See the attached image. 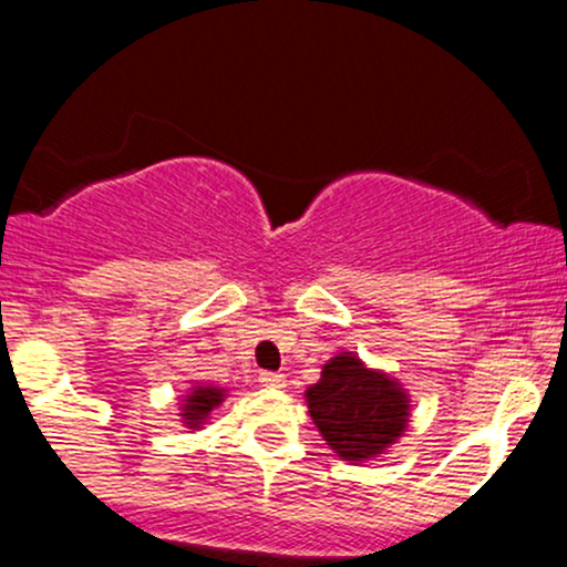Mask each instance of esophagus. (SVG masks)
I'll use <instances>...</instances> for the list:
<instances>
[{"label":"esophagus","instance_id":"esophagus-1","mask_svg":"<svg viewBox=\"0 0 567 567\" xmlns=\"http://www.w3.org/2000/svg\"><path fill=\"white\" fill-rule=\"evenodd\" d=\"M258 383L266 389H285V375L282 373H271V370H264L261 375H258Z\"/></svg>","mask_w":567,"mask_h":567}]
</instances>
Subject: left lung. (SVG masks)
Segmentation results:
<instances>
[{"instance_id":"1","label":"left lung","mask_w":567,"mask_h":567,"mask_svg":"<svg viewBox=\"0 0 567 567\" xmlns=\"http://www.w3.org/2000/svg\"><path fill=\"white\" fill-rule=\"evenodd\" d=\"M306 402L322 437L347 461L373 458L405 432V392L351 354H338L322 368Z\"/></svg>"}]
</instances>
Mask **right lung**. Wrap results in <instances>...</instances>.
<instances>
[{
  "label": "right lung",
  "instance_id": "1",
  "mask_svg": "<svg viewBox=\"0 0 567 567\" xmlns=\"http://www.w3.org/2000/svg\"><path fill=\"white\" fill-rule=\"evenodd\" d=\"M224 400V392L216 386H205V389H194V394H188L186 400V408H184V419L188 421V426H199L202 419H205L207 413H210L213 408L218 405V402Z\"/></svg>",
  "mask_w": 567,
  "mask_h": 567
}]
</instances>
